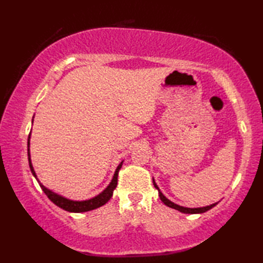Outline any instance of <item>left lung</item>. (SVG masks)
<instances>
[{
    "label": "left lung",
    "mask_w": 263,
    "mask_h": 263,
    "mask_svg": "<svg viewBox=\"0 0 263 263\" xmlns=\"http://www.w3.org/2000/svg\"><path fill=\"white\" fill-rule=\"evenodd\" d=\"M153 182H154V186L158 190L160 200L163 201V202H164L167 206H170V208H173V209H176V210H178V211H181V212H183V214H203V212L210 210V209L212 208V206H215V205L218 203V202H217V203H214V204H210V205H206V206H202V208H185V206L178 205V204H176V203H174V202H172L171 200L167 199V198L165 197V195L160 192V190H159V187L157 186V184H156L155 180H153Z\"/></svg>",
    "instance_id": "8db88e82"
}]
</instances>
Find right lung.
<instances>
[{"instance_id": "1", "label": "right lung", "mask_w": 263, "mask_h": 263, "mask_svg": "<svg viewBox=\"0 0 263 263\" xmlns=\"http://www.w3.org/2000/svg\"><path fill=\"white\" fill-rule=\"evenodd\" d=\"M29 139H30V135H29ZM28 139V160H29V167H30V171L32 173V175L35 176L36 180L38 181L37 175L35 171H33V167L31 164V159H30V152H29V144H30V140ZM123 161H121V164L117 166V168L115 171V174L111 178V182L108 184V186L106 187L102 193H99L96 197H93L92 199H89V200H85V201H73V200H70V199H66L62 195L54 193L51 190H48L47 187H45L43 185V184L38 181L39 185H41L42 190L47 195V198L52 201L53 203L57 204L60 208H62L66 211L69 212H86V211H90L93 209H97L99 206L104 205L107 201L111 198V195H113V191L115 190L116 185H117V176H119V171L121 170Z\"/></svg>"}]
</instances>
